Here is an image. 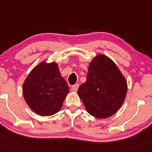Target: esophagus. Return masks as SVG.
<instances>
[{
  "label": "esophagus",
  "instance_id": "obj_1",
  "mask_svg": "<svg viewBox=\"0 0 152 152\" xmlns=\"http://www.w3.org/2000/svg\"><path fill=\"white\" fill-rule=\"evenodd\" d=\"M78 87H79L78 84H76V85H73V86L72 87V91H74V92H76L77 90H78Z\"/></svg>",
  "mask_w": 152,
  "mask_h": 152
}]
</instances>
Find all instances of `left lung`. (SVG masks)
<instances>
[{
  "instance_id": "8db88e82",
  "label": "left lung",
  "mask_w": 152,
  "mask_h": 152,
  "mask_svg": "<svg viewBox=\"0 0 152 152\" xmlns=\"http://www.w3.org/2000/svg\"><path fill=\"white\" fill-rule=\"evenodd\" d=\"M127 91V82L116 64L100 54L89 65L86 82L79 87L78 94L89 114L106 118L119 110Z\"/></svg>"
}]
</instances>
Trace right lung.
I'll list each match as a JSON object with an SVG mask.
<instances>
[{
	"mask_svg": "<svg viewBox=\"0 0 152 152\" xmlns=\"http://www.w3.org/2000/svg\"><path fill=\"white\" fill-rule=\"evenodd\" d=\"M69 87L56 63L42 62L25 79L23 92L29 107L40 116H51L61 110Z\"/></svg>",
	"mask_w": 152,
	"mask_h": 152,
	"instance_id": "1",
	"label": "right lung"
}]
</instances>
